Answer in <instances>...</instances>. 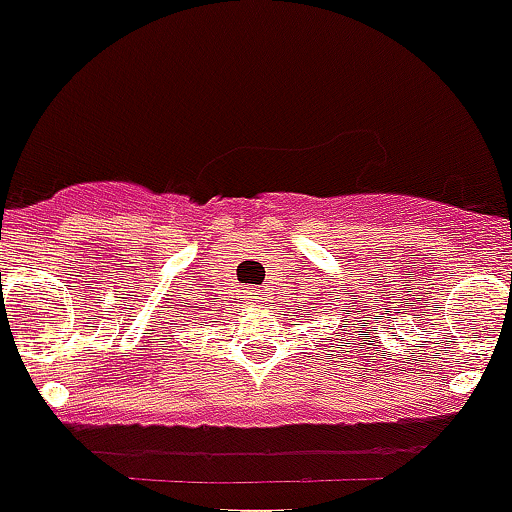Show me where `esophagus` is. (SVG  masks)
Here are the masks:
<instances>
[{
  "label": "esophagus",
  "instance_id": "1",
  "mask_svg": "<svg viewBox=\"0 0 512 512\" xmlns=\"http://www.w3.org/2000/svg\"><path fill=\"white\" fill-rule=\"evenodd\" d=\"M243 301H246V304H256V301H261V289H256V286H248V289L243 291Z\"/></svg>",
  "mask_w": 512,
  "mask_h": 512
}]
</instances>
